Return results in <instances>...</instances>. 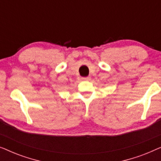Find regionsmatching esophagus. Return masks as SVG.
Returning <instances> with one entry per match:
<instances>
[{
	"instance_id": "34e87169",
	"label": "esophagus",
	"mask_w": 161,
	"mask_h": 161,
	"mask_svg": "<svg viewBox=\"0 0 161 161\" xmlns=\"http://www.w3.org/2000/svg\"><path fill=\"white\" fill-rule=\"evenodd\" d=\"M90 79H91L90 77H83V78H82L83 80H89Z\"/></svg>"
}]
</instances>
